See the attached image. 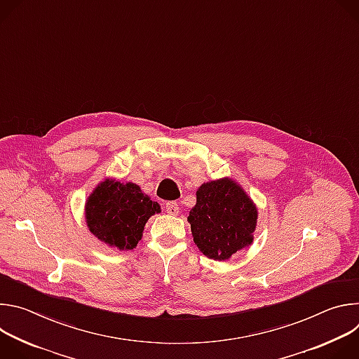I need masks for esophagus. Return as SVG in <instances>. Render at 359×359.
I'll list each match as a JSON object with an SVG mask.
<instances>
[{
  "label": "esophagus",
  "mask_w": 359,
  "mask_h": 359,
  "mask_svg": "<svg viewBox=\"0 0 359 359\" xmlns=\"http://www.w3.org/2000/svg\"><path fill=\"white\" fill-rule=\"evenodd\" d=\"M166 213L170 216H177L179 215V204L176 201H168L166 203Z\"/></svg>",
  "instance_id": "34e87169"
}]
</instances>
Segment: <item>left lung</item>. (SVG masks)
<instances>
[{"mask_svg":"<svg viewBox=\"0 0 359 359\" xmlns=\"http://www.w3.org/2000/svg\"><path fill=\"white\" fill-rule=\"evenodd\" d=\"M257 206L231 177L203 183L189 212L194 244L206 257L226 262L251 245L257 227Z\"/></svg>","mask_w":359,"mask_h":359,"instance_id":"obj_1","label":"left lung"}]
</instances>
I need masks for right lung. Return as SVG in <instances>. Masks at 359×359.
I'll list each match as a JSON object with an SVG mask.
<instances>
[{"label": "right lung", "instance_id": "1", "mask_svg": "<svg viewBox=\"0 0 359 359\" xmlns=\"http://www.w3.org/2000/svg\"><path fill=\"white\" fill-rule=\"evenodd\" d=\"M156 213H161L159 203L151 201L136 183H122L111 177L97 183L85 201L89 231L119 251L137 245L144 224Z\"/></svg>", "mask_w": 359, "mask_h": 359}]
</instances>
